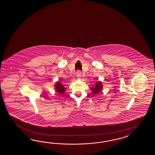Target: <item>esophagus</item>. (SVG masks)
<instances>
[{
    "label": "esophagus",
    "mask_w": 155,
    "mask_h": 155,
    "mask_svg": "<svg viewBox=\"0 0 155 155\" xmlns=\"http://www.w3.org/2000/svg\"><path fill=\"white\" fill-rule=\"evenodd\" d=\"M81 71L80 70H78L77 72H76V76L77 77H80L81 76Z\"/></svg>",
    "instance_id": "obj_1"
}]
</instances>
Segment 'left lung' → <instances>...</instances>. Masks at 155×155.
Wrapping results in <instances>:
<instances>
[{"label":"left lung","instance_id":"1","mask_svg":"<svg viewBox=\"0 0 155 155\" xmlns=\"http://www.w3.org/2000/svg\"><path fill=\"white\" fill-rule=\"evenodd\" d=\"M102 85L101 82L100 81H97L96 82L95 86H93L91 88V90L92 91V94H96L100 92L101 90H102Z\"/></svg>","mask_w":155,"mask_h":155}]
</instances>
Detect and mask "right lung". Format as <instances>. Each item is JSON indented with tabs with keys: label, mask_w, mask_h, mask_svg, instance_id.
I'll return each mask as SVG.
<instances>
[{
	"label": "right lung",
	"mask_w": 155,
	"mask_h": 155,
	"mask_svg": "<svg viewBox=\"0 0 155 155\" xmlns=\"http://www.w3.org/2000/svg\"><path fill=\"white\" fill-rule=\"evenodd\" d=\"M55 87V90H56V91L61 94H64L66 90V89L63 86V84H61L59 81L56 82Z\"/></svg>",
	"instance_id": "obj_1"
}]
</instances>
